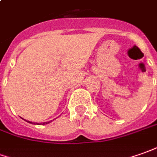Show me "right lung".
Returning <instances> with one entry per match:
<instances>
[{
    "instance_id": "add662e5",
    "label": "right lung",
    "mask_w": 157,
    "mask_h": 157,
    "mask_svg": "<svg viewBox=\"0 0 157 157\" xmlns=\"http://www.w3.org/2000/svg\"><path fill=\"white\" fill-rule=\"evenodd\" d=\"M27 122H29V123H31V124H36V125H45V124H48V123H50L51 121H48V122H44V123H32L31 121H26Z\"/></svg>"
}]
</instances>
